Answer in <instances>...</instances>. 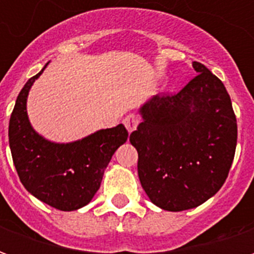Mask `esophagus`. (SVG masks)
Instances as JSON below:
<instances>
[{
  "label": "esophagus",
  "mask_w": 254,
  "mask_h": 254,
  "mask_svg": "<svg viewBox=\"0 0 254 254\" xmlns=\"http://www.w3.org/2000/svg\"><path fill=\"white\" fill-rule=\"evenodd\" d=\"M124 125L127 127V130L129 133H132L133 130H136L138 122H140V118H138L137 114H127L125 118H124Z\"/></svg>",
  "instance_id": "34e87169"
}]
</instances>
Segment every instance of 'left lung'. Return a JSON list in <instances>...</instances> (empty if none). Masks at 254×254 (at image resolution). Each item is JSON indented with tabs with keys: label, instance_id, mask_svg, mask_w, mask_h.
<instances>
[{
	"label": "left lung",
	"instance_id": "8db88e82",
	"mask_svg": "<svg viewBox=\"0 0 254 254\" xmlns=\"http://www.w3.org/2000/svg\"><path fill=\"white\" fill-rule=\"evenodd\" d=\"M174 95L143 105L130 134L137 173L149 200L166 211L198 207L223 187L237 147V118L223 83L208 67Z\"/></svg>",
	"mask_w": 254,
	"mask_h": 254
}]
</instances>
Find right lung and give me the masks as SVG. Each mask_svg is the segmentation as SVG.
Segmentation results:
<instances>
[{
    "mask_svg": "<svg viewBox=\"0 0 254 254\" xmlns=\"http://www.w3.org/2000/svg\"><path fill=\"white\" fill-rule=\"evenodd\" d=\"M45 67L25 83L16 99L9 147L20 181L32 196L60 211H74L92 200L111 156L127 140V130L120 124L67 144L38 134L27 116V96Z\"/></svg>",
    "mask_w": 254,
    "mask_h": 254,
    "instance_id": "1",
    "label": "right lung"
}]
</instances>
